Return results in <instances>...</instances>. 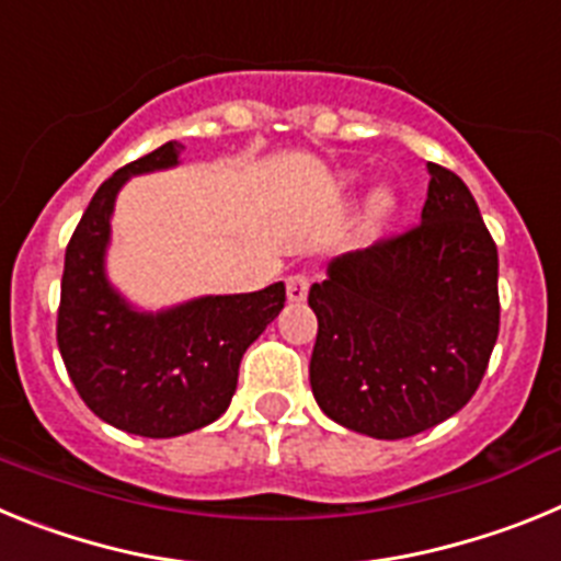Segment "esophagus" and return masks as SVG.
Returning a JSON list of instances; mask_svg holds the SVG:
<instances>
[{
  "label": "esophagus",
  "instance_id": "34e87169",
  "mask_svg": "<svg viewBox=\"0 0 561 561\" xmlns=\"http://www.w3.org/2000/svg\"><path fill=\"white\" fill-rule=\"evenodd\" d=\"M309 275H289L286 277V295H289V300H295V304H300V300H306V295H309Z\"/></svg>",
  "mask_w": 561,
  "mask_h": 561
}]
</instances>
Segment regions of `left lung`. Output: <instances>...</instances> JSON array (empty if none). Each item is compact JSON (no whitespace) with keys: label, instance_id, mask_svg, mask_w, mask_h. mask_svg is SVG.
Segmentation results:
<instances>
[{"label":"left lung","instance_id":"8db88e82","mask_svg":"<svg viewBox=\"0 0 561 561\" xmlns=\"http://www.w3.org/2000/svg\"><path fill=\"white\" fill-rule=\"evenodd\" d=\"M427 171L419 225L334 257L309 289L311 393L370 438H410L458 413L497 342V247L458 173Z\"/></svg>","mask_w":561,"mask_h":561}]
</instances>
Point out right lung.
<instances>
[{"mask_svg": "<svg viewBox=\"0 0 561 561\" xmlns=\"http://www.w3.org/2000/svg\"><path fill=\"white\" fill-rule=\"evenodd\" d=\"M165 142L112 173L89 202L64 255L58 351L87 408L142 438L207 427L236 393L241 356L286 304V286L207 295L165 311H137L106 277L114 199L128 176L180 165Z\"/></svg>", "mask_w": 561, "mask_h": 561, "instance_id": "1", "label": "right lung"}]
</instances>
